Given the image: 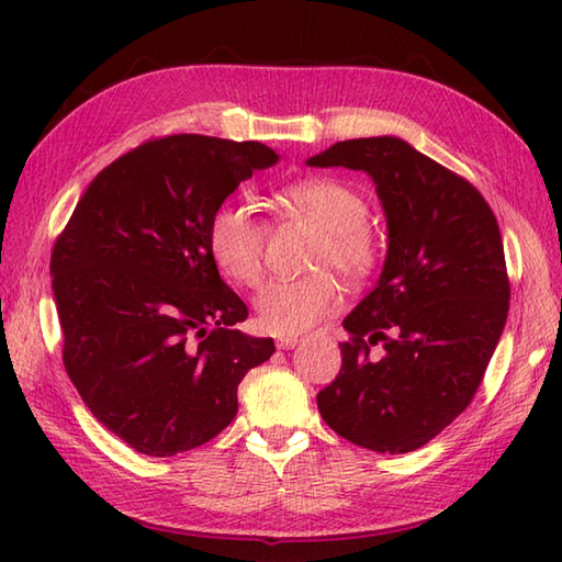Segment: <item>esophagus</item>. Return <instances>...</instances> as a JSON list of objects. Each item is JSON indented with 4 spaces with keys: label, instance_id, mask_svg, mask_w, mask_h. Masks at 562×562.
<instances>
[{
    "label": "esophagus",
    "instance_id": "esophagus-1",
    "mask_svg": "<svg viewBox=\"0 0 562 562\" xmlns=\"http://www.w3.org/2000/svg\"><path fill=\"white\" fill-rule=\"evenodd\" d=\"M296 342H300V336H280L278 340H274V345H278V350H292Z\"/></svg>",
    "mask_w": 562,
    "mask_h": 562
}]
</instances>
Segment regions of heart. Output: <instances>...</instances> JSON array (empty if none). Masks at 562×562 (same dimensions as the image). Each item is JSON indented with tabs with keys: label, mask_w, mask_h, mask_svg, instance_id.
<instances>
[{
	"label": "heart",
	"mask_w": 562,
	"mask_h": 562,
	"mask_svg": "<svg viewBox=\"0 0 562 562\" xmlns=\"http://www.w3.org/2000/svg\"><path fill=\"white\" fill-rule=\"evenodd\" d=\"M284 207L312 222L321 236L308 250L306 266L316 270L296 280H272L256 300V321L274 336H294L312 328L340 306V288L328 270L360 282L379 262V238L367 224V200L338 178H304L282 188ZM268 224L238 200L214 207L207 222V248L224 278L256 288L262 278Z\"/></svg>",
	"instance_id": "b5f03b06"
}]
</instances>
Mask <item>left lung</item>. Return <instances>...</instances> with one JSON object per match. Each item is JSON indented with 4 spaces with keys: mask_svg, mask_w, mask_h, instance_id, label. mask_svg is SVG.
<instances>
[{
    "mask_svg": "<svg viewBox=\"0 0 562 562\" xmlns=\"http://www.w3.org/2000/svg\"><path fill=\"white\" fill-rule=\"evenodd\" d=\"M308 166L367 171L389 222L384 272L342 321L350 338L338 376L318 391L321 417L357 447L415 451L469 408L503 336L497 220L479 188L398 137L336 142Z\"/></svg>",
    "mask_w": 562,
    "mask_h": 562,
    "instance_id": "8db88e82",
    "label": "left lung"
}]
</instances>
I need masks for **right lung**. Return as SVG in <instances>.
<instances>
[{
	"mask_svg": "<svg viewBox=\"0 0 562 562\" xmlns=\"http://www.w3.org/2000/svg\"><path fill=\"white\" fill-rule=\"evenodd\" d=\"M280 157L260 142L166 135L93 178L50 256L63 362L81 401L147 457L205 445L234 420L236 389L272 338L220 278L207 222Z\"/></svg>",
	"mask_w": 562,
	"mask_h": 562,
	"instance_id": "1",
	"label": "right lung"
}]
</instances>
